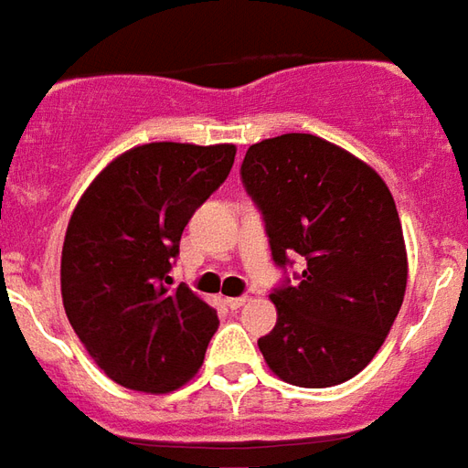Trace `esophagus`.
Here are the masks:
<instances>
[{
    "label": "esophagus",
    "instance_id": "34e87169",
    "mask_svg": "<svg viewBox=\"0 0 468 468\" xmlns=\"http://www.w3.org/2000/svg\"><path fill=\"white\" fill-rule=\"evenodd\" d=\"M247 302L249 296H231V299H227V306H229V309H241Z\"/></svg>",
    "mask_w": 468,
    "mask_h": 468
}]
</instances>
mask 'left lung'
Wrapping results in <instances>:
<instances>
[{"instance_id":"obj_1","label":"left lung","mask_w":468,"mask_h":468,"mask_svg":"<svg viewBox=\"0 0 468 468\" xmlns=\"http://www.w3.org/2000/svg\"><path fill=\"white\" fill-rule=\"evenodd\" d=\"M239 174L284 271L271 289L276 326L259 339L269 369L304 388L349 381L377 356L407 292L394 197L371 166L314 134L251 144ZM294 258L303 271L289 280Z\"/></svg>"}]
</instances>
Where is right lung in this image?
Segmentation results:
<instances>
[{"mask_svg":"<svg viewBox=\"0 0 468 468\" xmlns=\"http://www.w3.org/2000/svg\"><path fill=\"white\" fill-rule=\"evenodd\" d=\"M237 149L154 142L117 156L71 214L61 299L99 369L134 391L164 394L199 371L217 309L169 289L194 211L229 176Z\"/></svg>","mask_w":468,"mask_h":468,"instance_id":"1","label":"right lung"}]
</instances>
